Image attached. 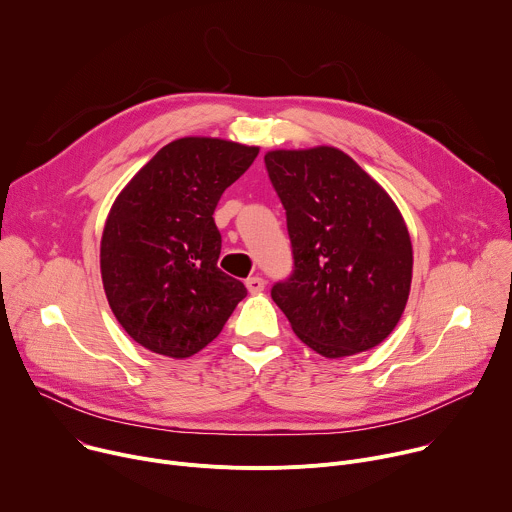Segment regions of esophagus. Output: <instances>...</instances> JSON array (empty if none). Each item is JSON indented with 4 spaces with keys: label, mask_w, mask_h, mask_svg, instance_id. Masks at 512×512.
Masks as SVG:
<instances>
[{
    "label": "esophagus",
    "mask_w": 512,
    "mask_h": 512,
    "mask_svg": "<svg viewBox=\"0 0 512 512\" xmlns=\"http://www.w3.org/2000/svg\"><path fill=\"white\" fill-rule=\"evenodd\" d=\"M245 285H247V289L251 291V294H259V291L265 289V279L259 277V275H253V277H249L245 281Z\"/></svg>",
    "instance_id": "1"
}]
</instances>
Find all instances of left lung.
<instances>
[{"label":"left lung","instance_id":"left-lung-1","mask_svg":"<svg viewBox=\"0 0 512 512\" xmlns=\"http://www.w3.org/2000/svg\"><path fill=\"white\" fill-rule=\"evenodd\" d=\"M294 267L271 287L296 336L326 358L383 342L411 285L413 251L389 194L344 152H269Z\"/></svg>","mask_w":512,"mask_h":512}]
</instances>
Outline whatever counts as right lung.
I'll list each match as a JSON object with an SVG mask.
<instances>
[{
	"label": "right lung",
	"instance_id": "right-lung-1",
	"mask_svg": "<svg viewBox=\"0 0 512 512\" xmlns=\"http://www.w3.org/2000/svg\"><path fill=\"white\" fill-rule=\"evenodd\" d=\"M259 148L182 137L162 148L117 196L101 239L109 306L152 352L186 358L221 334L247 296L218 269L214 208L255 162Z\"/></svg>",
	"mask_w": 512,
	"mask_h": 512
}]
</instances>
